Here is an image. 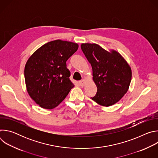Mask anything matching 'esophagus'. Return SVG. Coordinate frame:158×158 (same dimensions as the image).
Returning a JSON list of instances; mask_svg holds the SVG:
<instances>
[{
	"label": "esophagus",
	"instance_id": "1",
	"mask_svg": "<svg viewBox=\"0 0 158 158\" xmlns=\"http://www.w3.org/2000/svg\"><path fill=\"white\" fill-rule=\"evenodd\" d=\"M79 82V84H80L81 86H83V85H84V84H85V81L84 79H82V80L80 81Z\"/></svg>",
	"mask_w": 158,
	"mask_h": 158
}]
</instances>
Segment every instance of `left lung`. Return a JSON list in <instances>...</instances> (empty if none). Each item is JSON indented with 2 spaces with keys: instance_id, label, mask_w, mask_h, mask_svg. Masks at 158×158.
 Returning <instances> with one entry per match:
<instances>
[{
  "instance_id": "obj_1",
  "label": "left lung",
  "mask_w": 158,
  "mask_h": 158,
  "mask_svg": "<svg viewBox=\"0 0 158 158\" xmlns=\"http://www.w3.org/2000/svg\"><path fill=\"white\" fill-rule=\"evenodd\" d=\"M81 48L92 66L98 88L91 98L102 106L116 104L128 91L132 77L129 65L118 52L107 51L97 44H82Z\"/></svg>"
}]
</instances>
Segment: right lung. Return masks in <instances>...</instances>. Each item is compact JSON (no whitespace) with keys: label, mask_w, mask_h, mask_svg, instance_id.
I'll use <instances>...</instances> for the list:
<instances>
[{"label":"right lung","mask_w":158,"mask_h":158,"mask_svg":"<svg viewBox=\"0 0 158 158\" xmlns=\"http://www.w3.org/2000/svg\"><path fill=\"white\" fill-rule=\"evenodd\" d=\"M78 48L76 43L56 40L43 45L27 60L24 69L27 91L41 107L55 108L74 87L66 61Z\"/></svg>","instance_id":"obj_1"}]
</instances>
